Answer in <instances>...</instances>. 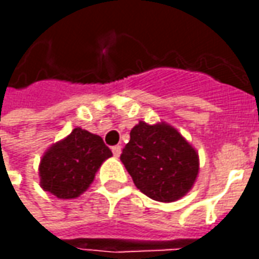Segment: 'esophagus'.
I'll list each match as a JSON object with an SVG mask.
<instances>
[{
    "label": "esophagus",
    "mask_w": 259,
    "mask_h": 259,
    "mask_svg": "<svg viewBox=\"0 0 259 259\" xmlns=\"http://www.w3.org/2000/svg\"><path fill=\"white\" fill-rule=\"evenodd\" d=\"M120 152H122V147H120V146L112 147V154H113V157L118 158L119 155H120Z\"/></svg>",
    "instance_id": "esophagus-1"
}]
</instances>
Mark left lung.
Segmentation results:
<instances>
[{
    "label": "left lung",
    "mask_w": 259,
    "mask_h": 259,
    "mask_svg": "<svg viewBox=\"0 0 259 259\" xmlns=\"http://www.w3.org/2000/svg\"><path fill=\"white\" fill-rule=\"evenodd\" d=\"M120 161L147 197L174 202L185 197L200 170L195 148L174 126L159 122H139L130 132V141Z\"/></svg>",
    "instance_id": "8db88e82"
}]
</instances>
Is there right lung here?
Masks as SVG:
<instances>
[{
    "label": "right lung",
    "mask_w": 259,
    "mask_h": 259,
    "mask_svg": "<svg viewBox=\"0 0 259 259\" xmlns=\"http://www.w3.org/2000/svg\"><path fill=\"white\" fill-rule=\"evenodd\" d=\"M111 157L100 136L74 127L44 152L38 165L40 186L61 200L76 198L90 187L97 170Z\"/></svg>",
    "instance_id": "1"
}]
</instances>
